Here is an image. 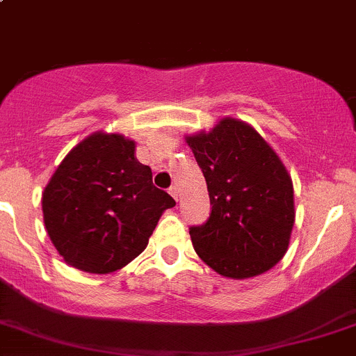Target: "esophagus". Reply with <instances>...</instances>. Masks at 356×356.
Instances as JSON below:
<instances>
[{
	"mask_svg": "<svg viewBox=\"0 0 356 356\" xmlns=\"http://www.w3.org/2000/svg\"><path fill=\"white\" fill-rule=\"evenodd\" d=\"M169 193H170V196L174 197L175 201H177V199H179V191H177V187H175V186H172L170 189H169Z\"/></svg>",
	"mask_w": 356,
	"mask_h": 356,
	"instance_id": "1",
	"label": "esophagus"
}]
</instances>
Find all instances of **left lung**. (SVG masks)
Segmentation results:
<instances>
[{"mask_svg":"<svg viewBox=\"0 0 356 356\" xmlns=\"http://www.w3.org/2000/svg\"><path fill=\"white\" fill-rule=\"evenodd\" d=\"M208 184L209 220L189 229L199 259L228 279H250L284 259L294 228V186L252 124L226 116L186 135Z\"/></svg>","mask_w":356,"mask_h":356,"instance_id":"8db88e82","label":"left lung"}]
</instances>
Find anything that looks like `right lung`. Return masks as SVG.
Masks as SVG:
<instances>
[{
	"mask_svg": "<svg viewBox=\"0 0 356 356\" xmlns=\"http://www.w3.org/2000/svg\"><path fill=\"white\" fill-rule=\"evenodd\" d=\"M135 140L95 131L58 163L42 194L45 229L58 255L88 273L123 268L147 248L175 201L136 160Z\"/></svg>",
	"mask_w": 356,
	"mask_h": 356,
	"instance_id": "1",
	"label": "right lung"
}]
</instances>
